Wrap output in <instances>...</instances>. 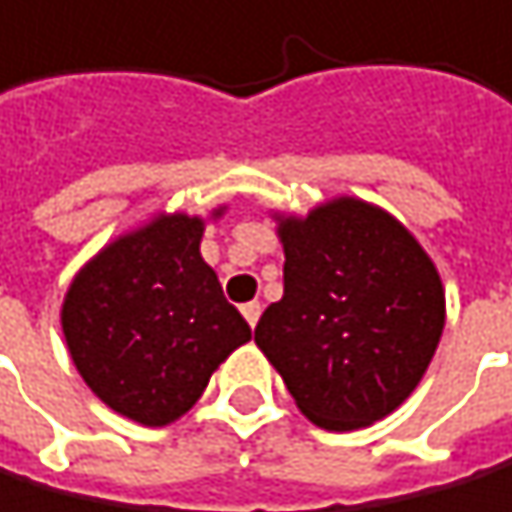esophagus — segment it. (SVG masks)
I'll list each match as a JSON object with an SVG mask.
<instances>
[{"mask_svg": "<svg viewBox=\"0 0 512 512\" xmlns=\"http://www.w3.org/2000/svg\"><path fill=\"white\" fill-rule=\"evenodd\" d=\"M240 312H243V319L250 322V328H256V322H259V316H262V306L253 300V303H243V306H240Z\"/></svg>", "mask_w": 512, "mask_h": 512, "instance_id": "esophagus-1", "label": "esophagus"}]
</instances>
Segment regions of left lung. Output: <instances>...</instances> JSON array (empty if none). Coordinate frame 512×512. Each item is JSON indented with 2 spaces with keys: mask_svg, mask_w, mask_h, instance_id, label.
Listing matches in <instances>:
<instances>
[{
  "mask_svg": "<svg viewBox=\"0 0 512 512\" xmlns=\"http://www.w3.org/2000/svg\"><path fill=\"white\" fill-rule=\"evenodd\" d=\"M275 218L284 297L262 312L256 347L319 428L385 419L416 391L441 341L435 262L394 215L356 196Z\"/></svg>",
  "mask_w": 512,
  "mask_h": 512,
  "instance_id": "8db88e82",
  "label": "left lung"
}]
</instances>
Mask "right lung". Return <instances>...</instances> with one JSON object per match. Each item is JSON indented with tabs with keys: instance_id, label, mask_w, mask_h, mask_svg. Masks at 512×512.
I'll use <instances>...</instances> for the list:
<instances>
[{
	"instance_id": "obj_1",
	"label": "right lung",
	"mask_w": 512,
	"mask_h": 512,
	"mask_svg": "<svg viewBox=\"0 0 512 512\" xmlns=\"http://www.w3.org/2000/svg\"><path fill=\"white\" fill-rule=\"evenodd\" d=\"M203 231L200 215H156L106 243L62 303L80 378L109 410L149 428L181 419L212 372L250 341V325L200 256Z\"/></svg>"
}]
</instances>
